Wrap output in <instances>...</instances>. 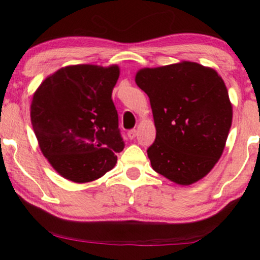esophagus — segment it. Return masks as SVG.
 <instances>
[{"label":"esophagus","mask_w":260,"mask_h":260,"mask_svg":"<svg viewBox=\"0 0 260 260\" xmlns=\"http://www.w3.org/2000/svg\"><path fill=\"white\" fill-rule=\"evenodd\" d=\"M127 136H128V138H129V139H134L137 137V131L136 129H131L129 132L127 133Z\"/></svg>","instance_id":"34e87169"}]
</instances>
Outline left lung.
Masks as SVG:
<instances>
[{
  "label": "left lung",
  "instance_id": "obj_1",
  "mask_svg": "<svg viewBox=\"0 0 260 260\" xmlns=\"http://www.w3.org/2000/svg\"><path fill=\"white\" fill-rule=\"evenodd\" d=\"M136 84L149 96L156 138L151 168L180 186L205 177L221 157L232 124V104L214 68L181 61L142 68Z\"/></svg>",
  "mask_w": 260,
  "mask_h": 260
}]
</instances>
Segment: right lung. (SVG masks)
Returning a JSON list of instances; mask_svg holds the SVG:
<instances>
[{"instance_id": "obj_1", "label": "right lung", "mask_w": 260, "mask_h": 260, "mask_svg": "<svg viewBox=\"0 0 260 260\" xmlns=\"http://www.w3.org/2000/svg\"><path fill=\"white\" fill-rule=\"evenodd\" d=\"M118 77L117 64L66 66L32 94L30 121L39 148L66 180L86 183L115 168L124 147L111 98Z\"/></svg>"}]
</instances>
